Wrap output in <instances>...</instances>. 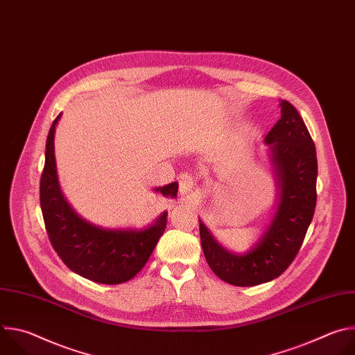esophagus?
<instances>
[{"mask_svg":"<svg viewBox=\"0 0 355 355\" xmlns=\"http://www.w3.org/2000/svg\"><path fill=\"white\" fill-rule=\"evenodd\" d=\"M195 189V180L192 175L188 174H182L180 178V193L181 196L188 198L189 195H192Z\"/></svg>","mask_w":355,"mask_h":355,"instance_id":"esophagus-1","label":"esophagus"}]
</instances>
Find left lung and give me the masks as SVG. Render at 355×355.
Returning a JSON list of instances; mask_svg holds the SVG:
<instances>
[{
    "instance_id": "left-lung-1",
    "label": "left lung",
    "mask_w": 355,
    "mask_h": 355,
    "mask_svg": "<svg viewBox=\"0 0 355 355\" xmlns=\"http://www.w3.org/2000/svg\"><path fill=\"white\" fill-rule=\"evenodd\" d=\"M281 118L268 132V160L277 184L270 220L252 245L234 252L218 241L199 219L200 244L211 270L225 282L254 286L278 278L293 261L316 207L318 159L308 128L288 101L281 99Z\"/></svg>"
}]
</instances>
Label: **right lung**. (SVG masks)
Listing matches in <instances>:
<instances>
[{
	"instance_id": "right-lung-1",
	"label": "right lung",
	"mask_w": 355,
	"mask_h": 355,
	"mask_svg": "<svg viewBox=\"0 0 355 355\" xmlns=\"http://www.w3.org/2000/svg\"><path fill=\"white\" fill-rule=\"evenodd\" d=\"M62 114L50 126L44 170L40 180V208L46 230L63 263L76 274L105 285L132 279L146 266L167 226L162 212L144 227H104L80 216L66 199L58 175L55 135ZM167 198H177L178 182L156 187Z\"/></svg>"
}]
</instances>
